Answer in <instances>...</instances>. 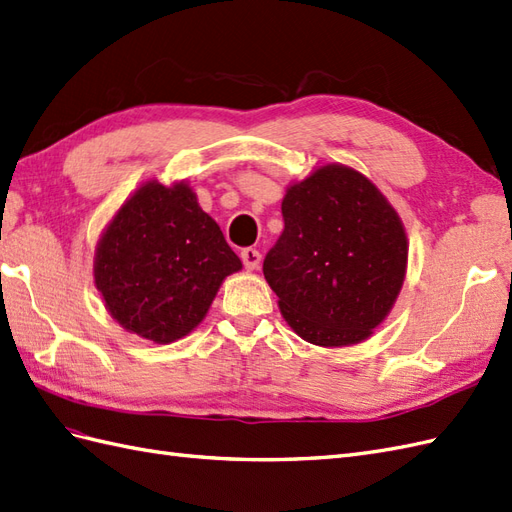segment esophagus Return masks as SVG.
Masks as SVG:
<instances>
[{
    "label": "esophagus",
    "instance_id": "34e87169",
    "mask_svg": "<svg viewBox=\"0 0 512 512\" xmlns=\"http://www.w3.org/2000/svg\"><path fill=\"white\" fill-rule=\"evenodd\" d=\"M242 257V264L246 270H257L259 268V261H261V253L257 251V248H244V251L240 253Z\"/></svg>",
    "mask_w": 512,
    "mask_h": 512
}]
</instances>
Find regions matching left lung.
Here are the masks:
<instances>
[{
    "label": "left lung",
    "mask_w": 512,
    "mask_h": 512,
    "mask_svg": "<svg viewBox=\"0 0 512 512\" xmlns=\"http://www.w3.org/2000/svg\"><path fill=\"white\" fill-rule=\"evenodd\" d=\"M264 277L287 324L316 346H350L385 320L404 281V227L385 196L339 164L294 183Z\"/></svg>",
    "instance_id": "8db88e82"
}]
</instances>
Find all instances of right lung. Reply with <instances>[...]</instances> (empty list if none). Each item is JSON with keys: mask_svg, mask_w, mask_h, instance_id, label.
I'll use <instances>...</instances> for the list:
<instances>
[{"mask_svg": "<svg viewBox=\"0 0 512 512\" xmlns=\"http://www.w3.org/2000/svg\"><path fill=\"white\" fill-rule=\"evenodd\" d=\"M240 268L186 183L149 181L101 235L95 283L123 329L168 344L205 318L220 283Z\"/></svg>", "mask_w": 512, "mask_h": 512, "instance_id": "obj_1", "label": "right lung"}]
</instances>
